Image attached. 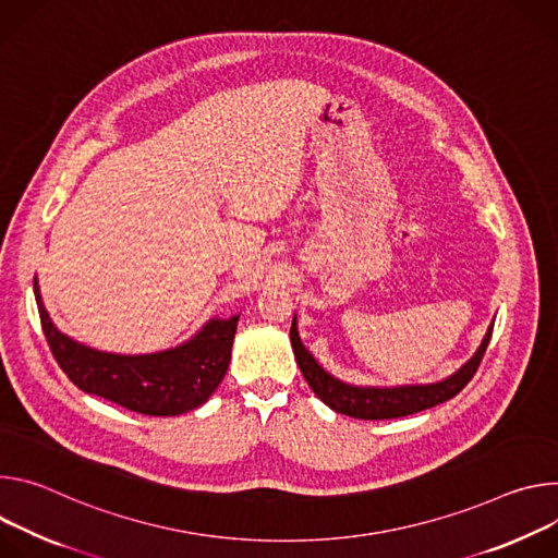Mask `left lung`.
Wrapping results in <instances>:
<instances>
[{"label": "left lung", "instance_id": "obj_1", "mask_svg": "<svg viewBox=\"0 0 558 558\" xmlns=\"http://www.w3.org/2000/svg\"><path fill=\"white\" fill-rule=\"evenodd\" d=\"M492 328H494V324L487 328L476 354L459 369L457 375H452L450 379H446L441 384L405 386V388H354V386L341 384L335 377H330L326 369L315 361V356L303 348L294 322L290 328V341H292L296 365L303 373V379L328 408H332L339 414H348L352 418L379 421V418L408 416V414L435 408V405L457 397L470 384V379L478 369L481 359H483L485 348L492 337Z\"/></svg>", "mask_w": 558, "mask_h": 558}]
</instances>
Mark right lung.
<instances>
[{
	"label": "right lung",
	"instance_id": "add662e5",
	"mask_svg": "<svg viewBox=\"0 0 558 558\" xmlns=\"http://www.w3.org/2000/svg\"><path fill=\"white\" fill-rule=\"evenodd\" d=\"M33 288L54 361L88 395L148 416H177L206 403L226 375L239 317L213 319L195 339L174 350L121 356L90 350L61 335L41 305L37 279Z\"/></svg>",
	"mask_w": 558,
	"mask_h": 558
}]
</instances>
